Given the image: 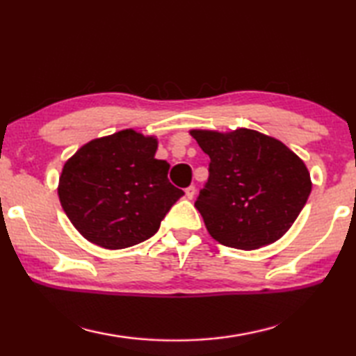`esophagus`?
Masks as SVG:
<instances>
[{
  "label": "esophagus",
  "mask_w": 356,
  "mask_h": 356,
  "mask_svg": "<svg viewBox=\"0 0 356 356\" xmlns=\"http://www.w3.org/2000/svg\"><path fill=\"white\" fill-rule=\"evenodd\" d=\"M194 195H195V186H189V188L186 189V198H188V200H192Z\"/></svg>",
  "instance_id": "obj_1"
}]
</instances>
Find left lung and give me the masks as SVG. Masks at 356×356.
Instances as JSON below:
<instances>
[{
	"instance_id": "1",
	"label": "left lung",
	"mask_w": 356,
	"mask_h": 356,
	"mask_svg": "<svg viewBox=\"0 0 356 356\" xmlns=\"http://www.w3.org/2000/svg\"><path fill=\"white\" fill-rule=\"evenodd\" d=\"M191 134L211 159L208 181L195 202L209 234L241 250L282 238L311 192L303 161L284 143L253 129Z\"/></svg>"
}]
</instances>
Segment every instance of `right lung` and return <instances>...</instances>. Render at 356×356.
Returning a JSON list of instances; mask_svg holds the SVG:
<instances>
[{
	"mask_svg": "<svg viewBox=\"0 0 356 356\" xmlns=\"http://www.w3.org/2000/svg\"><path fill=\"white\" fill-rule=\"evenodd\" d=\"M158 142L133 129L95 139L65 162L59 200L87 241L109 250L140 244L158 232L181 189L170 164L154 158Z\"/></svg>",
	"mask_w": 356,
	"mask_h": 356,
	"instance_id": "add662e5",
	"label": "right lung"
}]
</instances>
